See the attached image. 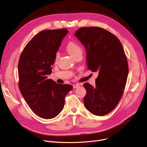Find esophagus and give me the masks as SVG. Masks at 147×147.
I'll use <instances>...</instances> for the list:
<instances>
[{
    "label": "esophagus",
    "instance_id": "esophagus-1",
    "mask_svg": "<svg viewBox=\"0 0 147 147\" xmlns=\"http://www.w3.org/2000/svg\"><path fill=\"white\" fill-rule=\"evenodd\" d=\"M80 86V84H73V88L74 89H76V88H78Z\"/></svg>",
    "mask_w": 147,
    "mask_h": 147
}]
</instances>
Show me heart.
<instances>
[{
    "label": "heart",
    "instance_id": "b5f03b06",
    "mask_svg": "<svg viewBox=\"0 0 147 147\" xmlns=\"http://www.w3.org/2000/svg\"><path fill=\"white\" fill-rule=\"evenodd\" d=\"M66 49L68 51V52L71 55V57H73L74 58L77 55H79V54H82V52H83L81 46L73 42H70L68 43V45H67ZM59 56V53L58 52L56 53L55 58V60L56 61L58 59Z\"/></svg>",
    "mask_w": 147,
    "mask_h": 147
}]
</instances>
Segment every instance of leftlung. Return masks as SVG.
Wrapping results in <instances>:
<instances>
[{"label":"left lung","mask_w":147,"mask_h":147,"mask_svg":"<svg viewBox=\"0 0 147 147\" xmlns=\"http://www.w3.org/2000/svg\"><path fill=\"white\" fill-rule=\"evenodd\" d=\"M74 36L85 48L88 69L98 73L94 87L83 84L84 107L92 114L104 115L117 106L125 88L129 67L124 49L119 38L102 28L82 27Z\"/></svg>","instance_id":"8db88e82"}]
</instances>
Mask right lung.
<instances>
[{
	"mask_svg": "<svg viewBox=\"0 0 147 147\" xmlns=\"http://www.w3.org/2000/svg\"><path fill=\"white\" fill-rule=\"evenodd\" d=\"M68 32L65 28L40 32L27 43L19 59L21 93L30 109L43 119L57 116L64 108L65 96L73 89L69 84L48 79L55 54Z\"/></svg>",
	"mask_w": 147,
	"mask_h": 147,
	"instance_id": "obj_1",
	"label": "right lung"
}]
</instances>
